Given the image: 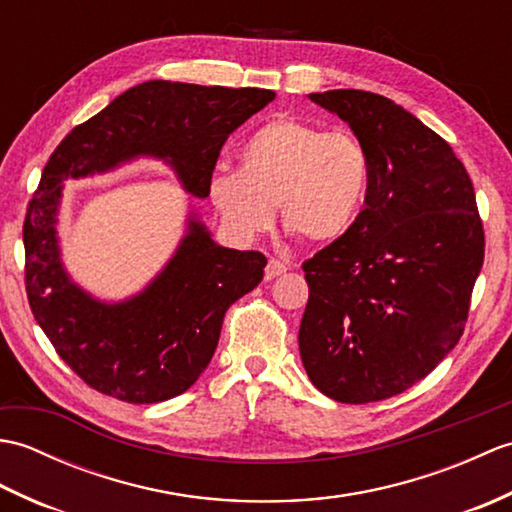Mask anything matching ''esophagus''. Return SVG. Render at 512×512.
<instances>
[{
	"mask_svg": "<svg viewBox=\"0 0 512 512\" xmlns=\"http://www.w3.org/2000/svg\"><path fill=\"white\" fill-rule=\"evenodd\" d=\"M286 270H288V266H286L284 262H281V259L270 257L266 268H264V277L270 281V279H275V277H279V275H284Z\"/></svg>",
	"mask_w": 512,
	"mask_h": 512,
	"instance_id": "esophagus-1",
	"label": "esophagus"
}]
</instances>
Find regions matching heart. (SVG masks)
Masks as SVG:
<instances>
[{"instance_id":"heart-1","label":"heart","mask_w":512,"mask_h":512,"mask_svg":"<svg viewBox=\"0 0 512 512\" xmlns=\"http://www.w3.org/2000/svg\"><path fill=\"white\" fill-rule=\"evenodd\" d=\"M367 184V151L354 134L281 116L246 140L239 173H215L209 195L237 237L264 233L277 206L286 233L330 244L352 231Z\"/></svg>"}]
</instances>
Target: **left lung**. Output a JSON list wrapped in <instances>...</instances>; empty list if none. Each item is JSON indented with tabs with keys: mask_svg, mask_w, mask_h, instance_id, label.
I'll use <instances>...</instances> for the list:
<instances>
[{
	"mask_svg": "<svg viewBox=\"0 0 512 512\" xmlns=\"http://www.w3.org/2000/svg\"><path fill=\"white\" fill-rule=\"evenodd\" d=\"M310 99L352 127L369 184L352 231L301 266L299 350L321 394L363 405L402 394L458 345L484 226L469 173L416 116L363 90Z\"/></svg>",
	"mask_w": 512,
	"mask_h": 512,
	"instance_id": "8db88e82",
	"label": "left lung"
}]
</instances>
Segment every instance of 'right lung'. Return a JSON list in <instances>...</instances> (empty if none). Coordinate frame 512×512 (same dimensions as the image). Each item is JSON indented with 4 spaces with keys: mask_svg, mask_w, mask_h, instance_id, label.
<instances>
[{
    "mask_svg": "<svg viewBox=\"0 0 512 512\" xmlns=\"http://www.w3.org/2000/svg\"><path fill=\"white\" fill-rule=\"evenodd\" d=\"M273 99L275 92L257 88L147 81L52 151L24 220L26 295L54 350L92 389L134 405L187 391L211 363L226 310L262 281L266 257L217 246L191 217L176 255L140 295L92 299L59 259L54 224L63 180L156 156L176 167L184 189L206 198L228 136Z\"/></svg>",
    "mask_w": 512,
    "mask_h": 512,
    "instance_id": "add662e5",
    "label": "right lung"
}]
</instances>
